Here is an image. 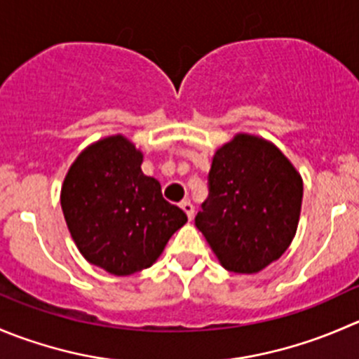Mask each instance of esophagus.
<instances>
[{"label":"esophagus","mask_w":359,"mask_h":359,"mask_svg":"<svg viewBox=\"0 0 359 359\" xmlns=\"http://www.w3.org/2000/svg\"><path fill=\"white\" fill-rule=\"evenodd\" d=\"M180 207H182V210L186 212V215H187V217H189V221H191V219L194 217V207H193V203H191L189 200H184L182 203H180Z\"/></svg>","instance_id":"obj_1"}]
</instances>
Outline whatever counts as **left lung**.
I'll list each match as a JSON object with an SVG mask.
<instances>
[{"label":"left lung","instance_id":"1","mask_svg":"<svg viewBox=\"0 0 359 359\" xmlns=\"http://www.w3.org/2000/svg\"><path fill=\"white\" fill-rule=\"evenodd\" d=\"M208 191L194 224L226 270L257 273L286 252L300 221L304 180L277 145L236 133L212 158Z\"/></svg>","mask_w":359,"mask_h":359}]
</instances>
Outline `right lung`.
Listing matches in <instances>:
<instances>
[{
	"label": "right lung",
	"instance_id": "add662e5",
	"mask_svg": "<svg viewBox=\"0 0 359 359\" xmlns=\"http://www.w3.org/2000/svg\"><path fill=\"white\" fill-rule=\"evenodd\" d=\"M144 154L124 135L83 149L61 187V208L76 249L91 264L124 277L152 266L187 215L142 172Z\"/></svg>",
	"mask_w": 359,
	"mask_h": 359
}]
</instances>
